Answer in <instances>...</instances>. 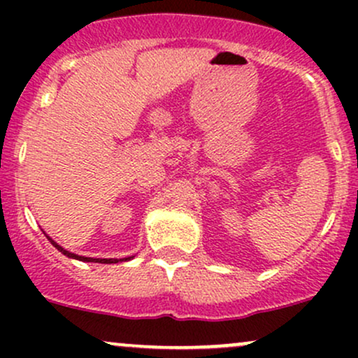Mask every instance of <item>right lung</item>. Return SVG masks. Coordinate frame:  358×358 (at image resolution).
Instances as JSON below:
<instances>
[{
	"instance_id": "add662e5",
	"label": "right lung",
	"mask_w": 358,
	"mask_h": 358,
	"mask_svg": "<svg viewBox=\"0 0 358 358\" xmlns=\"http://www.w3.org/2000/svg\"><path fill=\"white\" fill-rule=\"evenodd\" d=\"M52 242L53 245H55L57 249L60 250L62 254H65V256L67 257H72V259H79V261H87V262H101V264H113V262H119V261H127V259H131V257H126V259H92V257H84V256H77V254H72V252H69V250H65L64 248H60L59 244H57V242H53L52 239H48Z\"/></svg>"
}]
</instances>
